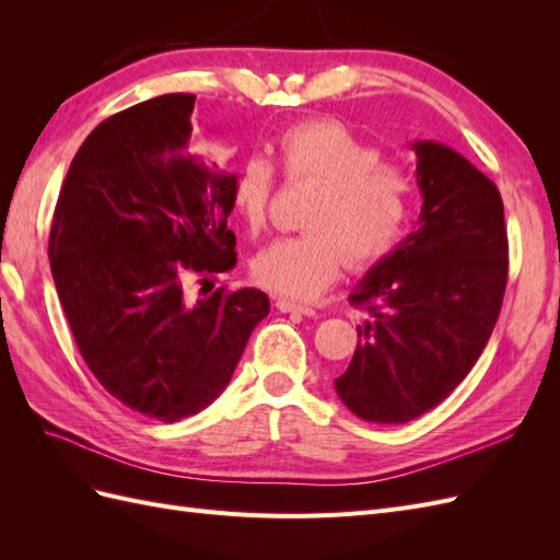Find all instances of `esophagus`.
<instances>
[{"label": "esophagus", "mask_w": 560, "mask_h": 560, "mask_svg": "<svg viewBox=\"0 0 560 560\" xmlns=\"http://www.w3.org/2000/svg\"><path fill=\"white\" fill-rule=\"evenodd\" d=\"M276 308L280 313H301V315H315V311L311 306H306V303H299L294 299H278L276 301Z\"/></svg>", "instance_id": "obj_1"}]
</instances>
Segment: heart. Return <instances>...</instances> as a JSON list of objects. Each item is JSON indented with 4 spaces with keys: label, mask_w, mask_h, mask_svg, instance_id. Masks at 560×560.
Returning <instances> with one entry per match:
<instances>
[{
    "label": "heart",
    "mask_w": 560,
    "mask_h": 560,
    "mask_svg": "<svg viewBox=\"0 0 560 560\" xmlns=\"http://www.w3.org/2000/svg\"><path fill=\"white\" fill-rule=\"evenodd\" d=\"M284 175L319 184L306 214L311 231L282 235L254 257L252 270L270 292L313 299L341 276L346 259L369 266L395 249L409 222L413 179L406 167L381 161V149L334 118L287 128L276 142ZM276 173L254 156L233 182V210L249 231L268 217Z\"/></svg>",
    "instance_id": "heart-1"
}]
</instances>
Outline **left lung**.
Segmentation results:
<instances>
[{"label": "left lung", "mask_w": 560, "mask_h": 560, "mask_svg": "<svg viewBox=\"0 0 560 560\" xmlns=\"http://www.w3.org/2000/svg\"><path fill=\"white\" fill-rule=\"evenodd\" d=\"M418 226L366 270L350 301L366 306L358 348L334 387L348 409L404 425L442 404L477 364L506 287L498 186L455 149L418 140Z\"/></svg>", "instance_id": "8db88e82"}]
</instances>
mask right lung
Returning a JSON list of instances; mask_svg holds the SVG:
<instances>
[{"mask_svg":"<svg viewBox=\"0 0 560 560\" xmlns=\"http://www.w3.org/2000/svg\"><path fill=\"white\" fill-rule=\"evenodd\" d=\"M194 103L161 95L100 124L65 177L48 238L81 358L112 397L161 422L224 393L270 311L252 287L189 294L194 278L235 266V175L189 151Z\"/></svg>","mask_w":560,"mask_h":560,"instance_id":"obj_1","label":"right lung"}]
</instances>
